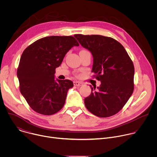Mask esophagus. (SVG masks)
Here are the masks:
<instances>
[{"instance_id": "esophagus-1", "label": "esophagus", "mask_w": 157, "mask_h": 157, "mask_svg": "<svg viewBox=\"0 0 157 157\" xmlns=\"http://www.w3.org/2000/svg\"><path fill=\"white\" fill-rule=\"evenodd\" d=\"M74 85L76 86H80L82 85V83L81 82L76 81H74Z\"/></svg>"}]
</instances>
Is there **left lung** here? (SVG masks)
I'll use <instances>...</instances> for the list:
<instances>
[{
	"label": "left lung",
	"mask_w": 157,
	"mask_h": 157,
	"mask_svg": "<svg viewBox=\"0 0 157 157\" xmlns=\"http://www.w3.org/2000/svg\"><path fill=\"white\" fill-rule=\"evenodd\" d=\"M74 36L93 56L92 73L101 85L91 88L84 99L87 110L99 117L117 114L133 91L134 66L122 44L113 38L98 35Z\"/></svg>",
	"instance_id": "1"
}]
</instances>
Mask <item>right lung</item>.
<instances>
[{"instance_id": "add662e5", "label": "right lung", "mask_w": 157, "mask_h": 157, "mask_svg": "<svg viewBox=\"0 0 157 157\" xmlns=\"http://www.w3.org/2000/svg\"><path fill=\"white\" fill-rule=\"evenodd\" d=\"M74 46L79 43L72 36H50L36 40L22 53L17 73L20 91L36 113L49 116L63 108L73 82L55 80V69Z\"/></svg>"}]
</instances>
